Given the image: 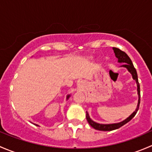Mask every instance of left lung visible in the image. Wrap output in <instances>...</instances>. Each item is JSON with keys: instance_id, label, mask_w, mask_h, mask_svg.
<instances>
[{"instance_id": "obj_1", "label": "left lung", "mask_w": 152, "mask_h": 152, "mask_svg": "<svg viewBox=\"0 0 152 152\" xmlns=\"http://www.w3.org/2000/svg\"><path fill=\"white\" fill-rule=\"evenodd\" d=\"M113 49L115 56H116V58H118V61L119 62V63H124V64L121 65V66L126 67V68L128 69V71L132 74V78H133L134 80H135L136 83H137V94H138V96H139L138 103H137V108H136L135 111H134V113L132 114V115H129V116L126 119H125L124 121H121V122L120 123H117V124H100L96 123L91 119L90 117H89L88 115V113L86 112V119L89 124H90L92 127L94 128L95 129H97V130H100V131L114 130V129H118V128H120L121 126H122L123 125H124L125 124L129 122V121L133 118L134 115H135V114L137 113V110H138L139 109V105H140V84H139L138 79H137V72H136L135 68L134 67L132 61H131V59L129 58V56H127V54H126L125 52H124V51L121 50L116 48H113Z\"/></svg>"}]
</instances>
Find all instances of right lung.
Returning <instances> with one entry per match:
<instances>
[{
    "mask_svg": "<svg viewBox=\"0 0 152 152\" xmlns=\"http://www.w3.org/2000/svg\"><path fill=\"white\" fill-rule=\"evenodd\" d=\"M69 97V96H67V99H68Z\"/></svg>",
    "mask_w": 152,
    "mask_h": 152,
    "instance_id": "add662e5",
    "label": "right lung"
}]
</instances>
